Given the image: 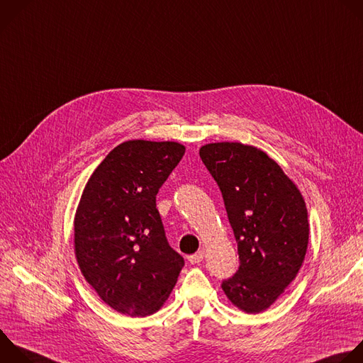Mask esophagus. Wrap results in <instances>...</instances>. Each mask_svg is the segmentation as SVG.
<instances>
[{
	"label": "esophagus",
	"mask_w": 363,
	"mask_h": 363,
	"mask_svg": "<svg viewBox=\"0 0 363 363\" xmlns=\"http://www.w3.org/2000/svg\"><path fill=\"white\" fill-rule=\"evenodd\" d=\"M203 258H205V252H203V251H198L196 254L188 257V261H189L191 264H199Z\"/></svg>",
	"instance_id": "1"
}]
</instances>
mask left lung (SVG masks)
<instances>
[{
    "instance_id": "obj_1",
    "label": "left lung",
    "mask_w": 363,
    "mask_h": 363,
    "mask_svg": "<svg viewBox=\"0 0 363 363\" xmlns=\"http://www.w3.org/2000/svg\"><path fill=\"white\" fill-rule=\"evenodd\" d=\"M238 244L239 269L222 282L228 301L247 313L267 311L296 278L308 250L305 199L262 150L240 143L202 145Z\"/></svg>"
}]
</instances>
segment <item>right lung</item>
<instances>
[{
  "mask_svg": "<svg viewBox=\"0 0 363 363\" xmlns=\"http://www.w3.org/2000/svg\"><path fill=\"white\" fill-rule=\"evenodd\" d=\"M184 154L174 141H125L82 191L74 218L75 258L85 281L119 313H155L178 281L184 258L168 244L155 198Z\"/></svg>",
  "mask_w": 363,
  "mask_h": 363,
  "instance_id": "right-lung-1",
  "label": "right lung"
}]
</instances>
